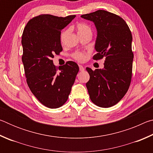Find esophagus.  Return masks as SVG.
<instances>
[{
  "instance_id": "34e87169",
  "label": "esophagus",
  "mask_w": 153,
  "mask_h": 153,
  "mask_svg": "<svg viewBox=\"0 0 153 153\" xmlns=\"http://www.w3.org/2000/svg\"><path fill=\"white\" fill-rule=\"evenodd\" d=\"M79 71H81L84 70V67L82 65H79Z\"/></svg>"
}]
</instances>
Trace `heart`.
<instances>
[{
    "label": "heart",
    "instance_id": "obj_1",
    "mask_svg": "<svg viewBox=\"0 0 153 153\" xmlns=\"http://www.w3.org/2000/svg\"><path fill=\"white\" fill-rule=\"evenodd\" d=\"M77 30L78 34H81V33H84L86 32H92V30L88 24H84V23H80V24H77ZM68 30H65L61 33L60 39L61 42H63L64 41L66 36L68 33ZM73 57L78 61H83L85 59V55L83 53H82V52H76V53L73 54Z\"/></svg>",
    "mask_w": 153,
    "mask_h": 153
}]
</instances>
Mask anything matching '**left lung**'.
<instances>
[{
	"instance_id": "obj_1",
	"label": "left lung",
	"mask_w": 153,
	"mask_h": 153,
	"mask_svg": "<svg viewBox=\"0 0 153 153\" xmlns=\"http://www.w3.org/2000/svg\"><path fill=\"white\" fill-rule=\"evenodd\" d=\"M81 17L94 22L97 30V53L92 59H105L104 69L93 71L86 67L90 75L86 88L90 100L100 107H111L125 96L131 83L134 58L131 31L121 17L105 10Z\"/></svg>"
}]
</instances>
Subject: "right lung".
Masks as SVG:
<instances>
[{"label": "right lung", "mask_w": 153, "mask_h": 153, "mask_svg": "<svg viewBox=\"0 0 153 153\" xmlns=\"http://www.w3.org/2000/svg\"><path fill=\"white\" fill-rule=\"evenodd\" d=\"M75 17L38 15L27 22L22 34V62L27 84L36 98L50 108L66 102L79 71L74 61H67L58 68L52 60L54 55L63 51L61 30Z\"/></svg>", "instance_id": "right-lung-1"}]
</instances>
